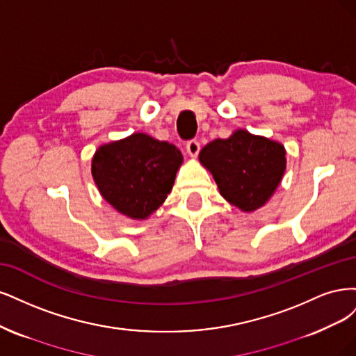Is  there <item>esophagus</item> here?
<instances>
[{"mask_svg":"<svg viewBox=\"0 0 356 356\" xmlns=\"http://www.w3.org/2000/svg\"><path fill=\"white\" fill-rule=\"evenodd\" d=\"M186 152L191 158H197L200 152V143L197 140H191L186 143Z\"/></svg>","mask_w":356,"mask_h":356,"instance_id":"1","label":"esophagus"}]
</instances>
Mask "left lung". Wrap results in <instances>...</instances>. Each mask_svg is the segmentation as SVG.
<instances>
[{
  "label": "left lung",
  "mask_w": 356,
  "mask_h": 356,
  "mask_svg": "<svg viewBox=\"0 0 356 356\" xmlns=\"http://www.w3.org/2000/svg\"><path fill=\"white\" fill-rule=\"evenodd\" d=\"M285 147L265 136L235 130L200 152V163L213 175L222 197L241 211L263 207L278 189L286 168Z\"/></svg>",
  "instance_id": "left-lung-1"
}]
</instances>
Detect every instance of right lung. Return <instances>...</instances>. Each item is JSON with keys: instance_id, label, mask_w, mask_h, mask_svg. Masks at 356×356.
I'll use <instances>...</instances> for the list:
<instances>
[{"instance_id": "right-lung-1", "label": "right lung", "mask_w": 356, "mask_h": 356, "mask_svg": "<svg viewBox=\"0 0 356 356\" xmlns=\"http://www.w3.org/2000/svg\"><path fill=\"white\" fill-rule=\"evenodd\" d=\"M183 163L179 149L146 133L100 145L91 176L109 205L133 220H146L164 204Z\"/></svg>"}]
</instances>
